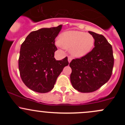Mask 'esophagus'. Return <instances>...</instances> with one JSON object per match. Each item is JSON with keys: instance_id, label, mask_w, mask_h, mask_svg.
<instances>
[{"instance_id": "34e87169", "label": "esophagus", "mask_w": 125, "mask_h": 125, "mask_svg": "<svg viewBox=\"0 0 125 125\" xmlns=\"http://www.w3.org/2000/svg\"><path fill=\"white\" fill-rule=\"evenodd\" d=\"M72 60V58L70 57H68V61L69 63H70L71 62Z\"/></svg>"}]
</instances>
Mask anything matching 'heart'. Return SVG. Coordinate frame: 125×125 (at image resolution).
<instances>
[{"mask_svg": "<svg viewBox=\"0 0 125 125\" xmlns=\"http://www.w3.org/2000/svg\"><path fill=\"white\" fill-rule=\"evenodd\" d=\"M94 38L91 34L83 31H69L62 33L59 41L57 42L58 46L70 49L72 56L79 58L86 55L93 48Z\"/></svg>", "mask_w": 125, "mask_h": 125, "instance_id": "1", "label": "heart"}]
</instances>
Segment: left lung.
I'll list each match as a JSON object with an SVG mask.
<instances>
[{"instance_id":"left-lung-1","label":"left lung","mask_w":125,"mask_h":125,"mask_svg":"<svg viewBox=\"0 0 125 125\" xmlns=\"http://www.w3.org/2000/svg\"><path fill=\"white\" fill-rule=\"evenodd\" d=\"M94 38V48L86 55L73 59L70 80L74 89L81 93H92L110 79L114 66L112 46L103 35L88 31Z\"/></svg>"}]
</instances>
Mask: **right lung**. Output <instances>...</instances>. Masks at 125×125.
I'll list each match as a JSON object with an SVG mask.
<instances>
[{
  "mask_svg": "<svg viewBox=\"0 0 125 125\" xmlns=\"http://www.w3.org/2000/svg\"><path fill=\"white\" fill-rule=\"evenodd\" d=\"M62 25L32 31L22 43L19 70L23 82L35 92L46 93L53 89L58 76L68 65V57L56 60L55 39Z\"/></svg>",
  "mask_w": 125,
  "mask_h": 125,
  "instance_id": "right-lung-1",
  "label": "right lung"
}]
</instances>
